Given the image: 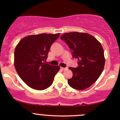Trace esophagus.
Returning a JSON list of instances; mask_svg holds the SVG:
<instances>
[{"instance_id":"esophagus-1","label":"esophagus","mask_w":120,"mask_h":120,"mask_svg":"<svg viewBox=\"0 0 120 120\" xmlns=\"http://www.w3.org/2000/svg\"><path fill=\"white\" fill-rule=\"evenodd\" d=\"M60 69L62 70V71H65V70H66L67 69V68H63V67H60Z\"/></svg>"}]
</instances>
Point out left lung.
I'll return each mask as SVG.
<instances>
[{
  "label": "left lung",
  "instance_id": "1",
  "mask_svg": "<svg viewBox=\"0 0 120 120\" xmlns=\"http://www.w3.org/2000/svg\"><path fill=\"white\" fill-rule=\"evenodd\" d=\"M60 39L73 51V57L78 59L77 68H69L73 74L68 80L69 85L79 90L89 87L98 79L104 67L105 57L101 43L85 33H67Z\"/></svg>",
  "mask_w": 120,
  "mask_h": 120
}]
</instances>
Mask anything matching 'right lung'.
<instances>
[{"label": "right lung", "instance_id": "obj_1", "mask_svg": "<svg viewBox=\"0 0 120 120\" xmlns=\"http://www.w3.org/2000/svg\"><path fill=\"white\" fill-rule=\"evenodd\" d=\"M60 33L39 34L23 38L15 48L14 65L21 79L33 89L43 90L53 83L59 65L45 62L51 46Z\"/></svg>", "mask_w": 120, "mask_h": 120}]
</instances>
